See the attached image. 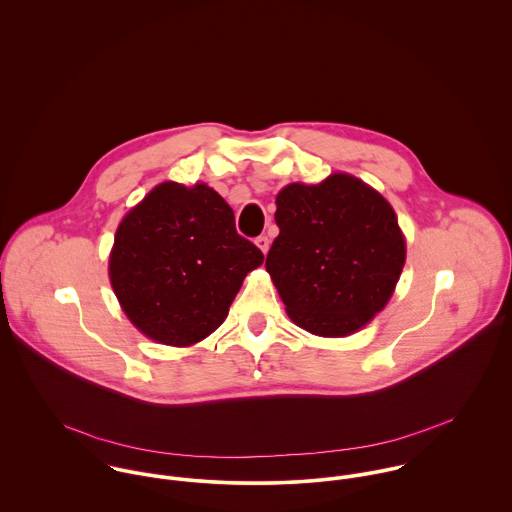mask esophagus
<instances>
[{
  "instance_id": "34e87169",
  "label": "esophagus",
  "mask_w": 512,
  "mask_h": 512,
  "mask_svg": "<svg viewBox=\"0 0 512 512\" xmlns=\"http://www.w3.org/2000/svg\"><path fill=\"white\" fill-rule=\"evenodd\" d=\"M256 246L266 254V252H268V248H270V238H268L266 234L258 236V238H256Z\"/></svg>"
}]
</instances>
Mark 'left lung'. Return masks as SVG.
<instances>
[{"label":"left lung","mask_w":512,"mask_h":512,"mask_svg":"<svg viewBox=\"0 0 512 512\" xmlns=\"http://www.w3.org/2000/svg\"><path fill=\"white\" fill-rule=\"evenodd\" d=\"M280 234L266 258L293 323L345 337L390 299L406 244L392 207L345 173L319 185L293 183L276 197Z\"/></svg>","instance_id":"8db88e82"}]
</instances>
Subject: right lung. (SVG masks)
Here are the masks:
<instances>
[{"label": "right lung", "mask_w": 512, "mask_h": 512, "mask_svg": "<svg viewBox=\"0 0 512 512\" xmlns=\"http://www.w3.org/2000/svg\"><path fill=\"white\" fill-rule=\"evenodd\" d=\"M262 262L217 191L169 181L118 226L110 282L142 333L187 347L220 327L242 280Z\"/></svg>", "instance_id": "right-lung-1"}]
</instances>
